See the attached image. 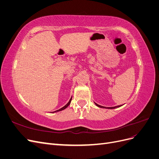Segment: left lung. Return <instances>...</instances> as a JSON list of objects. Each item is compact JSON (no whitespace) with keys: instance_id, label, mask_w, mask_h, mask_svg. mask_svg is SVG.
Listing matches in <instances>:
<instances>
[{"instance_id":"obj_1","label":"left lung","mask_w":159,"mask_h":159,"mask_svg":"<svg viewBox=\"0 0 159 159\" xmlns=\"http://www.w3.org/2000/svg\"><path fill=\"white\" fill-rule=\"evenodd\" d=\"M94 103L95 104V105L96 106H98V107H100V108H105V109H115V108H118V107H121V106H122V105H117V106H115V107H103V106H102V105H98V104H97L96 103H95L94 102Z\"/></svg>"}]
</instances>
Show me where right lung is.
<instances>
[{
	"instance_id": "1",
	"label": "right lung",
	"mask_w": 159,
	"mask_h": 159,
	"mask_svg": "<svg viewBox=\"0 0 159 159\" xmlns=\"http://www.w3.org/2000/svg\"><path fill=\"white\" fill-rule=\"evenodd\" d=\"M71 99H72V96H71V98H70V101L68 102V103H67L65 106H64L63 107H61V109H58V110H56V111H53L52 113H55V112H57V111H62V110H64V109H65L66 108H67L68 107V106H69V105L70 104V103H71Z\"/></svg>"
}]
</instances>
